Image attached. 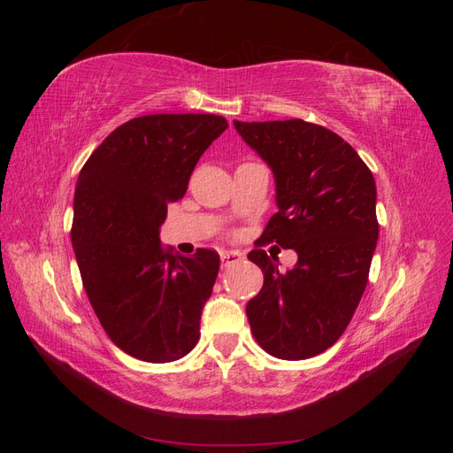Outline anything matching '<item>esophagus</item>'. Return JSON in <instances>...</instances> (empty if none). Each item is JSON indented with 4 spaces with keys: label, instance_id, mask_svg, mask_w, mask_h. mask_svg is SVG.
<instances>
[{
    "label": "esophagus",
    "instance_id": "obj_1",
    "mask_svg": "<svg viewBox=\"0 0 453 453\" xmlns=\"http://www.w3.org/2000/svg\"><path fill=\"white\" fill-rule=\"evenodd\" d=\"M242 258H243V255H242L240 251H236V250H230V251H223V253H221V263H223L225 268L230 266V265L240 263Z\"/></svg>",
    "mask_w": 453,
    "mask_h": 453
}]
</instances>
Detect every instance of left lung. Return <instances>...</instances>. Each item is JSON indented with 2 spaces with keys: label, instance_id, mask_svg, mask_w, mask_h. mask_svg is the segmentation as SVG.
Here are the masks:
<instances>
[{
  "label": "left lung",
  "instance_id": "1",
  "mask_svg": "<svg viewBox=\"0 0 453 453\" xmlns=\"http://www.w3.org/2000/svg\"><path fill=\"white\" fill-rule=\"evenodd\" d=\"M238 134L273 172L278 213L248 258L265 273L248 308L258 346L278 359H310L346 331L368 283L378 242L376 183L348 142L303 119L242 122ZM295 249L281 273L259 245Z\"/></svg>",
  "mask_w": 453,
  "mask_h": 453
}]
</instances>
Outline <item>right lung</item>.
<instances>
[{"label": "right lung", "instance_id": "1", "mask_svg": "<svg viewBox=\"0 0 453 453\" xmlns=\"http://www.w3.org/2000/svg\"><path fill=\"white\" fill-rule=\"evenodd\" d=\"M225 117L158 113L115 128L79 173L72 243L94 313L113 344L147 363L185 357L200 338L219 255H172L160 243L168 203L181 200Z\"/></svg>", "mask_w": 453, "mask_h": 453}]
</instances>
